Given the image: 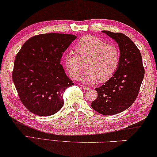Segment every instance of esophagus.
Wrapping results in <instances>:
<instances>
[{
	"mask_svg": "<svg viewBox=\"0 0 157 157\" xmlns=\"http://www.w3.org/2000/svg\"><path fill=\"white\" fill-rule=\"evenodd\" d=\"M82 88H83V90H90V87H89V86H82Z\"/></svg>",
	"mask_w": 157,
	"mask_h": 157,
	"instance_id": "esophagus-1",
	"label": "esophagus"
}]
</instances>
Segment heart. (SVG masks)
Instances as JSON below:
<instances>
[{
  "mask_svg": "<svg viewBox=\"0 0 157 157\" xmlns=\"http://www.w3.org/2000/svg\"><path fill=\"white\" fill-rule=\"evenodd\" d=\"M76 51L65 53V63L72 78L77 79L85 67L83 60H86V70L79 79L91 83L99 79L104 82L115 74L120 63L121 53L114 44H106L97 37L86 36L75 45Z\"/></svg>",
  "mask_w": 157,
  "mask_h": 157,
  "instance_id": "b5f03b06",
  "label": "heart"
}]
</instances>
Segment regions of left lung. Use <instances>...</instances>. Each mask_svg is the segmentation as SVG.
Instances as JSON below:
<instances>
[{"label": "left lung", "instance_id": "left-lung-1", "mask_svg": "<svg viewBox=\"0 0 157 157\" xmlns=\"http://www.w3.org/2000/svg\"><path fill=\"white\" fill-rule=\"evenodd\" d=\"M118 44L120 63L116 72L106 82L96 88L98 97L92 107L103 115H114L125 111L138 95L144 75L140 51L133 41L122 33L102 31Z\"/></svg>", "mask_w": 157, "mask_h": 157}]
</instances>
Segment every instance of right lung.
<instances>
[{
    "label": "right lung",
    "mask_w": 157,
    "mask_h": 157,
    "mask_svg": "<svg viewBox=\"0 0 157 157\" xmlns=\"http://www.w3.org/2000/svg\"><path fill=\"white\" fill-rule=\"evenodd\" d=\"M76 38L67 34L36 35L16 55L13 80L20 101L32 113L51 116L63 106L65 90L74 83L65 74L60 58Z\"/></svg>",
    "instance_id": "right-lung-1"
}]
</instances>
